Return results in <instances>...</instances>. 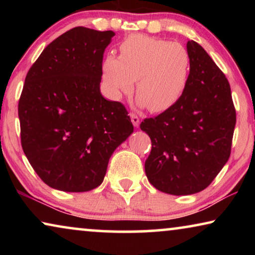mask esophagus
<instances>
[{"label":"esophagus","instance_id":"esophagus-1","mask_svg":"<svg viewBox=\"0 0 255 255\" xmlns=\"http://www.w3.org/2000/svg\"><path fill=\"white\" fill-rule=\"evenodd\" d=\"M130 117H131V121H132V124L134 125V127H139V123H140V120H139V116L135 113H130Z\"/></svg>","mask_w":255,"mask_h":255}]
</instances>
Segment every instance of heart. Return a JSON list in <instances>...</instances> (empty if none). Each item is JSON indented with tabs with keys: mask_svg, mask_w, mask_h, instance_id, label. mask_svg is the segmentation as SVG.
Instances as JSON below:
<instances>
[{
	"mask_svg": "<svg viewBox=\"0 0 255 255\" xmlns=\"http://www.w3.org/2000/svg\"><path fill=\"white\" fill-rule=\"evenodd\" d=\"M103 79L114 95L128 94L137 80V95L152 113L174 106L187 88L190 57L181 44L131 34L120 45V57L104 59Z\"/></svg>",
	"mask_w": 255,
	"mask_h": 255,
	"instance_id": "heart-1",
	"label": "heart"
}]
</instances>
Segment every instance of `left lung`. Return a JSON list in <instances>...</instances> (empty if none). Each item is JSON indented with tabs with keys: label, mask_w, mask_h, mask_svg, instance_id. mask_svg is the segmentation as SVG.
I'll return each instance as SVG.
<instances>
[{
	"label": "left lung",
	"mask_w": 255,
	"mask_h": 255,
	"mask_svg": "<svg viewBox=\"0 0 255 255\" xmlns=\"http://www.w3.org/2000/svg\"><path fill=\"white\" fill-rule=\"evenodd\" d=\"M190 72L180 100L140 128L152 148L145 173L156 189L191 195L205 189L231 154L236 109L230 83L196 41L187 43Z\"/></svg>",
	"instance_id": "1"
}]
</instances>
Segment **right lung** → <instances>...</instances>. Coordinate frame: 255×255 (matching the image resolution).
Returning <instances> with one entry per match:
<instances>
[{
	"mask_svg": "<svg viewBox=\"0 0 255 255\" xmlns=\"http://www.w3.org/2000/svg\"><path fill=\"white\" fill-rule=\"evenodd\" d=\"M114 36L73 27L44 48L26 74L20 142L34 172L54 189L99 187L111 154L133 132L124 104L100 92L103 53Z\"/></svg>",
	"mask_w": 255,
	"mask_h": 255,
	"instance_id": "1",
	"label": "right lung"
}]
</instances>
